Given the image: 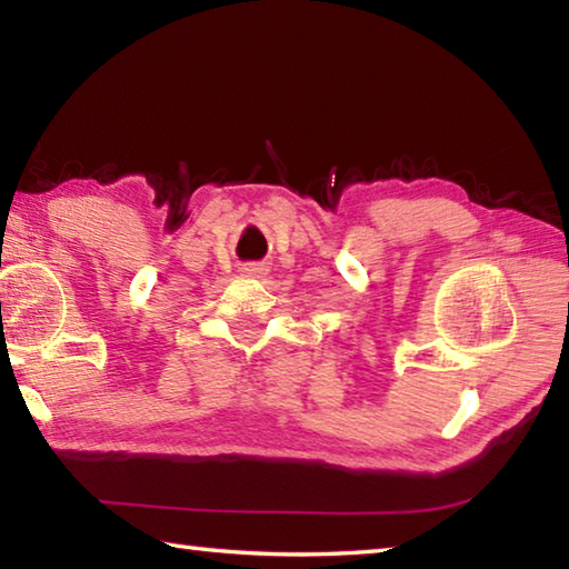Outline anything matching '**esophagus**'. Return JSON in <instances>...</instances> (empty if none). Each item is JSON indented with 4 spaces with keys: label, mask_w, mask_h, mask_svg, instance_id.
<instances>
[{
    "label": "esophagus",
    "mask_w": 569,
    "mask_h": 569,
    "mask_svg": "<svg viewBox=\"0 0 569 569\" xmlns=\"http://www.w3.org/2000/svg\"><path fill=\"white\" fill-rule=\"evenodd\" d=\"M241 272H244L247 277H264L267 267L264 264H244L241 267Z\"/></svg>",
    "instance_id": "obj_1"
}]
</instances>
